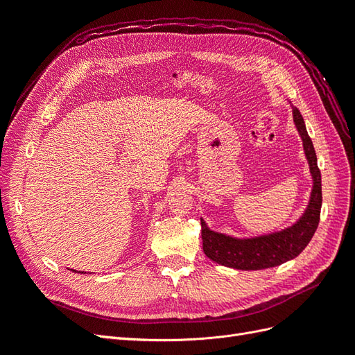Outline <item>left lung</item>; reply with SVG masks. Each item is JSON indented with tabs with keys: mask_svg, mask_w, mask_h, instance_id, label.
Masks as SVG:
<instances>
[{
	"mask_svg": "<svg viewBox=\"0 0 355 355\" xmlns=\"http://www.w3.org/2000/svg\"><path fill=\"white\" fill-rule=\"evenodd\" d=\"M292 112L295 127L302 139L309 173L313 178V189H311L305 211L295 223L282 231L243 239L213 231L201 218L202 250L213 262L240 271L266 270V268H274L295 259L313 239L320 222L321 173L317 166L314 145L308 136L304 118L293 105Z\"/></svg>",
	"mask_w": 355,
	"mask_h": 355,
	"instance_id": "1",
	"label": "left lung"
}]
</instances>
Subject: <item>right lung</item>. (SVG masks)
<instances>
[{
    "label": "right lung",
    "instance_id": "right-lung-1",
    "mask_svg": "<svg viewBox=\"0 0 355 355\" xmlns=\"http://www.w3.org/2000/svg\"><path fill=\"white\" fill-rule=\"evenodd\" d=\"M72 272H77V271H75V270H71ZM80 274H85V272H80Z\"/></svg>",
    "mask_w": 355,
    "mask_h": 355
}]
</instances>
